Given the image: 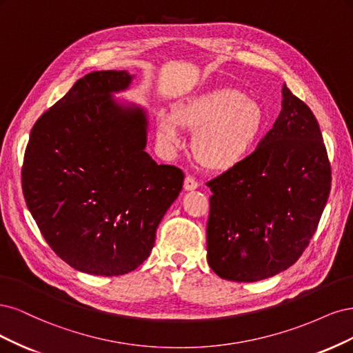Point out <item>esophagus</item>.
Masks as SVG:
<instances>
[{"label": "esophagus", "instance_id": "esophagus-1", "mask_svg": "<svg viewBox=\"0 0 353 353\" xmlns=\"http://www.w3.org/2000/svg\"><path fill=\"white\" fill-rule=\"evenodd\" d=\"M183 186H185V189H186V190H195V189L198 188V181L195 180V177L186 176V177H185V183H183Z\"/></svg>", "mask_w": 353, "mask_h": 353}]
</instances>
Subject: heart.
Wrapping results in <instances>:
<instances>
[{
  "label": "heart",
  "instance_id": "obj_1",
  "mask_svg": "<svg viewBox=\"0 0 353 353\" xmlns=\"http://www.w3.org/2000/svg\"><path fill=\"white\" fill-rule=\"evenodd\" d=\"M255 101L233 88H215L179 102L174 112L161 111L157 133L167 146L183 145V130L196 132L193 154L211 172H227L252 151L264 129Z\"/></svg>",
  "mask_w": 353,
  "mask_h": 353
}]
</instances>
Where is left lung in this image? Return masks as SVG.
<instances>
[{
  "mask_svg": "<svg viewBox=\"0 0 353 353\" xmlns=\"http://www.w3.org/2000/svg\"><path fill=\"white\" fill-rule=\"evenodd\" d=\"M281 111L256 150L210 180L207 259L230 281H258L293 265L320 223L332 186L310 107L281 89Z\"/></svg>",
  "mask_w": 353,
  "mask_h": 353,
  "instance_id": "obj_1",
  "label": "left lung"
}]
</instances>
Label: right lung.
<instances>
[{"label":"right lung","instance_id":"1","mask_svg":"<svg viewBox=\"0 0 353 353\" xmlns=\"http://www.w3.org/2000/svg\"><path fill=\"white\" fill-rule=\"evenodd\" d=\"M126 70L83 76L32 128L21 167L26 205L64 263L121 276L150 256L157 227L183 186L174 165L145 152V110L111 94Z\"/></svg>","mask_w":353,"mask_h":353}]
</instances>
